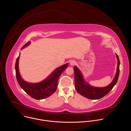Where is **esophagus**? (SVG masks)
Wrapping results in <instances>:
<instances>
[{
    "label": "esophagus",
    "mask_w": 131,
    "mask_h": 131,
    "mask_svg": "<svg viewBox=\"0 0 131 131\" xmlns=\"http://www.w3.org/2000/svg\"><path fill=\"white\" fill-rule=\"evenodd\" d=\"M76 61H71V62H70V64L71 65H72V66H73V65H75L76 64Z\"/></svg>",
    "instance_id": "esophagus-1"
}]
</instances>
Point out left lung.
I'll list each match as a JSON object with an SVG mask.
<instances>
[{"mask_svg": "<svg viewBox=\"0 0 131 131\" xmlns=\"http://www.w3.org/2000/svg\"><path fill=\"white\" fill-rule=\"evenodd\" d=\"M116 56L118 63L116 74L113 82L104 88L93 87L86 83L84 81L83 76L79 69L76 66H74L73 67L74 72V85L78 93L82 96L91 100L100 99L109 93L117 83L119 76L120 60L117 54H116Z\"/></svg>", "mask_w": 131, "mask_h": 131, "instance_id": "1", "label": "left lung"}]
</instances>
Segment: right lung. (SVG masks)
I'll list each match as a JSON object with an SVG mask.
<instances>
[{
  "label": "right lung",
  "mask_w": 131,
  "mask_h": 131,
  "mask_svg": "<svg viewBox=\"0 0 131 131\" xmlns=\"http://www.w3.org/2000/svg\"><path fill=\"white\" fill-rule=\"evenodd\" d=\"M30 43V42L28 41L23 46L22 49L28 46ZM19 58V57H17L15 65L17 81L21 88L27 94L36 100L44 99L53 94L57 89L59 77L68 66V64L62 65L56 69L44 81L39 83L31 84L24 81L20 76L18 68Z\"/></svg>",
  "instance_id": "obj_1"
}]
</instances>
